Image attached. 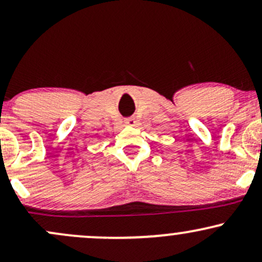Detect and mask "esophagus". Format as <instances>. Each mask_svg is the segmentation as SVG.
I'll return each mask as SVG.
<instances>
[{"label": "esophagus", "mask_w": 262, "mask_h": 262, "mask_svg": "<svg viewBox=\"0 0 262 262\" xmlns=\"http://www.w3.org/2000/svg\"><path fill=\"white\" fill-rule=\"evenodd\" d=\"M125 124L129 125V127H135V125L138 124V122H137V119L134 118V117H130V118L125 119Z\"/></svg>", "instance_id": "34e87169"}]
</instances>
